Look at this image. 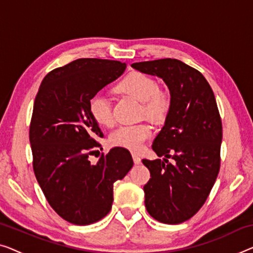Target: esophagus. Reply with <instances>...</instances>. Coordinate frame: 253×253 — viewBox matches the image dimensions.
I'll use <instances>...</instances> for the list:
<instances>
[{"label":"esophagus","instance_id":"esophagus-1","mask_svg":"<svg viewBox=\"0 0 253 253\" xmlns=\"http://www.w3.org/2000/svg\"><path fill=\"white\" fill-rule=\"evenodd\" d=\"M133 160L135 165H139L141 164V158H139L137 154H133Z\"/></svg>","mask_w":253,"mask_h":253}]
</instances>
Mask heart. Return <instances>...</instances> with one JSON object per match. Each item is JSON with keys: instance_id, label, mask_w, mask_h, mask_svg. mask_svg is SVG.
<instances>
[{"instance_id": "b5f03b06", "label": "heart", "mask_w": 253, "mask_h": 253, "mask_svg": "<svg viewBox=\"0 0 253 253\" xmlns=\"http://www.w3.org/2000/svg\"><path fill=\"white\" fill-rule=\"evenodd\" d=\"M117 89L120 93L127 94L139 102H143V115L151 119L159 120L165 118L170 109V94L167 89L158 87L157 82L148 75L137 71L130 73L119 83ZM88 109L94 120L101 126L110 127L114 125L115 120L110 101L104 94H94L88 102ZM151 134L152 128L149 124L124 125L112 131L109 139L111 145L138 152Z\"/></svg>"}]
</instances>
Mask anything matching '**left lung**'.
Instances as JSON below:
<instances>
[{
    "mask_svg": "<svg viewBox=\"0 0 253 253\" xmlns=\"http://www.w3.org/2000/svg\"><path fill=\"white\" fill-rule=\"evenodd\" d=\"M131 67L163 79L170 93V109L152 144L164 160H142L151 174L144 202L154 219L180 224L203 206L219 172L223 127L216 99L203 75L177 59Z\"/></svg>",
    "mask_w": 253,
    "mask_h": 253,
    "instance_id": "8db88e82",
    "label": "left lung"
}]
</instances>
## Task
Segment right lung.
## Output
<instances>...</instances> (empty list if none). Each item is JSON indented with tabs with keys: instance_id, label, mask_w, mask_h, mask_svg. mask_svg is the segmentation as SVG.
I'll list each match as a JSON object with an SVG mask.
<instances>
[{
	"instance_id": "1",
	"label": "right lung",
	"mask_w": 253,
	"mask_h": 253,
	"mask_svg": "<svg viewBox=\"0 0 253 253\" xmlns=\"http://www.w3.org/2000/svg\"><path fill=\"white\" fill-rule=\"evenodd\" d=\"M125 69L114 60L77 59L47 74L35 97L29 127L34 172L50 206L71 224L107 216L114 183L134 165L129 151L118 146L96 164L88 159L103 136L89 112L90 97Z\"/></svg>"
}]
</instances>
